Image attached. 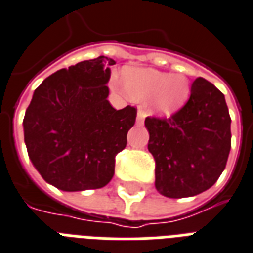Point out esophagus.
<instances>
[{"instance_id": "obj_1", "label": "esophagus", "mask_w": 253, "mask_h": 253, "mask_svg": "<svg viewBox=\"0 0 253 253\" xmlns=\"http://www.w3.org/2000/svg\"><path fill=\"white\" fill-rule=\"evenodd\" d=\"M143 121H144V113L142 110L138 111L136 114V125H143Z\"/></svg>"}]
</instances>
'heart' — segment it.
Returning <instances> with one entry per match:
<instances>
[{"label": "heart", "mask_w": 253, "mask_h": 253, "mask_svg": "<svg viewBox=\"0 0 253 253\" xmlns=\"http://www.w3.org/2000/svg\"><path fill=\"white\" fill-rule=\"evenodd\" d=\"M122 82L114 77L115 86L126 90L136 101L147 99L151 114L169 117L176 113L190 98L191 84L184 74H169L148 67H127Z\"/></svg>", "instance_id": "b5f03b06"}]
</instances>
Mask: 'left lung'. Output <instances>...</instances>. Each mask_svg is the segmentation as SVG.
Segmentation results:
<instances>
[{"instance_id": "8db88e82", "label": "left lung", "mask_w": 253, "mask_h": 253, "mask_svg": "<svg viewBox=\"0 0 253 253\" xmlns=\"http://www.w3.org/2000/svg\"><path fill=\"white\" fill-rule=\"evenodd\" d=\"M144 126L159 194L188 198L216 183L231 150V118L223 92L211 82L196 78L178 113L169 119L146 118Z\"/></svg>"}]
</instances>
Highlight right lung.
Listing matches in <instances>:
<instances>
[{"instance_id": "obj_1", "label": "right lung", "mask_w": 253, "mask_h": 253, "mask_svg": "<svg viewBox=\"0 0 253 253\" xmlns=\"http://www.w3.org/2000/svg\"><path fill=\"white\" fill-rule=\"evenodd\" d=\"M111 65L115 61L102 55L55 71L36 88L26 109L29 158L45 182L59 190L105 187L117 154L126 147L136 110H115L107 101Z\"/></svg>"}]
</instances>
